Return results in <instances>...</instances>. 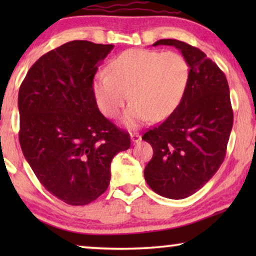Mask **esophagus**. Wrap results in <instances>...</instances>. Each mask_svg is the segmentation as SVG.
I'll return each instance as SVG.
<instances>
[{
	"instance_id": "34e87169",
	"label": "esophagus",
	"mask_w": 256,
	"mask_h": 256,
	"mask_svg": "<svg viewBox=\"0 0 256 256\" xmlns=\"http://www.w3.org/2000/svg\"><path fill=\"white\" fill-rule=\"evenodd\" d=\"M130 138H132V143H138V142L141 141V135H140L138 132H132Z\"/></svg>"
}]
</instances>
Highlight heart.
Here are the masks:
<instances>
[{"instance_id": "obj_1", "label": "heart", "mask_w": 256, "mask_h": 256, "mask_svg": "<svg viewBox=\"0 0 256 256\" xmlns=\"http://www.w3.org/2000/svg\"><path fill=\"white\" fill-rule=\"evenodd\" d=\"M99 72L93 82L98 106L108 118H116L130 96L134 101L124 114V124L162 121L180 106L190 78V65L180 52L132 48L122 52Z\"/></svg>"}]
</instances>
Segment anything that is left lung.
Returning <instances> with one entry per match:
<instances>
[{
    "instance_id": "obj_1",
    "label": "left lung",
    "mask_w": 256,
    "mask_h": 256,
    "mask_svg": "<svg viewBox=\"0 0 256 256\" xmlns=\"http://www.w3.org/2000/svg\"><path fill=\"white\" fill-rule=\"evenodd\" d=\"M178 48L190 65L183 99L172 114L142 136L154 155L144 169L156 194L183 199L204 186L222 166L233 127L226 76L198 48L177 40L152 44Z\"/></svg>"
}]
</instances>
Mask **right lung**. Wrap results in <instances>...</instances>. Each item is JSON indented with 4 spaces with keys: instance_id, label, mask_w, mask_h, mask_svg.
<instances>
[{
    "instance_id": "add662e5",
    "label": "right lung",
    "mask_w": 256,
    "mask_h": 256,
    "mask_svg": "<svg viewBox=\"0 0 256 256\" xmlns=\"http://www.w3.org/2000/svg\"><path fill=\"white\" fill-rule=\"evenodd\" d=\"M114 45L72 40L38 59L18 92L20 144L42 185L66 204L87 205L107 190L113 157L130 136L101 114L98 66Z\"/></svg>"
}]
</instances>
